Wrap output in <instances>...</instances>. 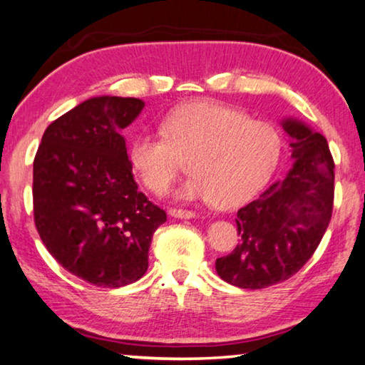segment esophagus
<instances>
[{"label": "esophagus", "mask_w": 365, "mask_h": 365, "mask_svg": "<svg viewBox=\"0 0 365 365\" xmlns=\"http://www.w3.org/2000/svg\"><path fill=\"white\" fill-rule=\"evenodd\" d=\"M170 215L175 218H194L195 212L186 209H170Z\"/></svg>", "instance_id": "obj_1"}]
</instances>
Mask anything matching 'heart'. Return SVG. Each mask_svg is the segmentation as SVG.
I'll return each mask as SVG.
<instances>
[{"label": "heart", "instance_id": "obj_1", "mask_svg": "<svg viewBox=\"0 0 365 365\" xmlns=\"http://www.w3.org/2000/svg\"><path fill=\"white\" fill-rule=\"evenodd\" d=\"M161 130H143L132 140V168L145 186L163 194L189 158L192 175L181 189L184 199H215L235 207L250 200L276 171L282 140L264 120L241 109L194 101L168 114Z\"/></svg>", "mask_w": 365, "mask_h": 365}]
</instances>
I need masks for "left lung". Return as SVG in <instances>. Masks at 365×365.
Returning <instances> with one entry per match:
<instances>
[{"instance_id":"1","label":"left lung","mask_w":365,"mask_h":365,"mask_svg":"<svg viewBox=\"0 0 365 365\" xmlns=\"http://www.w3.org/2000/svg\"><path fill=\"white\" fill-rule=\"evenodd\" d=\"M294 166L256 200L241 207V241L218 257L217 274L240 289L284 282L304 267L329 225L334 200V161L327 138L299 120L285 119Z\"/></svg>"}]
</instances>
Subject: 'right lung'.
Returning <instances> with one entry per match:
<instances>
[{
    "label": "right lung",
    "mask_w": 365,
    "mask_h": 365,
    "mask_svg": "<svg viewBox=\"0 0 365 365\" xmlns=\"http://www.w3.org/2000/svg\"><path fill=\"white\" fill-rule=\"evenodd\" d=\"M145 103L86 99L50 124L34 158V222L48 253L98 287L135 282L166 212L140 192L122 128Z\"/></svg>",
    "instance_id": "obj_1"
}]
</instances>
